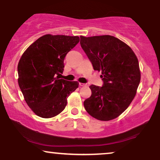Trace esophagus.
I'll return each instance as SVG.
<instances>
[{"instance_id": "obj_1", "label": "esophagus", "mask_w": 160, "mask_h": 160, "mask_svg": "<svg viewBox=\"0 0 160 160\" xmlns=\"http://www.w3.org/2000/svg\"><path fill=\"white\" fill-rule=\"evenodd\" d=\"M80 86H87L86 83H82V82H80Z\"/></svg>"}]
</instances>
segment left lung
I'll return each instance as SVG.
<instances>
[{
  "instance_id": "left-lung-1",
  "label": "left lung",
  "mask_w": 160,
  "mask_h": 160,
  "mask_svg": "<svg viewBox=\"0 0 160 160\" xmlns=\"http://www.w3.org/2000/svg\"><path fill=\"white\" fill-rule=\"evenodd\" d=\"M80 45L93 69L101 71L102 87L91 85V96L84 101L88 114L110 121L122 113L132 101L140 81L139 63L132 50L110 35L80 37Z\"/></svg>"
}]
</instances>
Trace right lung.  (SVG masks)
Segmentation results:
<instances>
[{
    "instance_id": "right-lung-1",
    "label": "right lung",
    "mask_w": 160,
    "mask_h": 160,
    "mask_svg": "<svg viewBox=\"0 0 160 160\" xmlns=\"http://www.w3.org/2000/svg\"><path fill=\"white\" fill-rule=\"evenodd\" d=\"M80 41L79 37L47 34L25 51L18 63V84L34 113L52 118L64 110L67 99L78 88L77 81L59 79L66 55Z\"/></svg>"
}]
</instances>
